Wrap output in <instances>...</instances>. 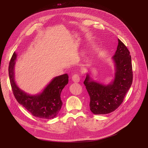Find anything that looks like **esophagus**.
<instances>
[{
    "label": "esophagus",
    "instance_id": "1",
    "mask_svg": "<svg viewBox=\"0 0 148 148\" xmlns=\"http://www.w3.org/2000/svg\"><path fill=\"white\" fill-rule=\"evenodd\" d=\"M72 79L74 82H78L80 80V77L78 74H75L73 75Z\"/></svg>",
    "mask_w": 148,
    "mask_h": 148
}]
</instances>
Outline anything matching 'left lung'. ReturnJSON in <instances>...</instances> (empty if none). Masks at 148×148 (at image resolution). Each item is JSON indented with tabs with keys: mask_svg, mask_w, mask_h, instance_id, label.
<instances>
[{
	"mask_svg": "<svg viewBox=\"0 0 148 148\" xmlns=\"http://www.w3.org/2000/svg\"><path fill=\"white\" fill-rule=\"evenodd\" d=\"M118 40L117 49L112 57L115 66L114 81L103 85L92 80L87 74L84 81L90 98V110L96 115L110 114L117 109L132 85L133 72L130 52L119 38Z\"/></svg>",
	"mask_w": 148,
	"mask_h": 148,
	"instance_id": "8db88e82",
	"label": "left lung"
}]
</instances>
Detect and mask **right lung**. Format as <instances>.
<instances>
[{"instance_id":"obj_1","label":"right lung","mask_w":148,"mask_h":148,"mask_svg":"<svg viewBox=\"0 0 148 148\" xmlns=\"http://www.w3.org/2000/svg\"><path fill=\"white\" fill-rule=\"evenodd\" d=\"M16 54L14 52L9 66V75L13 93L17 101L33 116L42 119H52L58 114L62 102L61 92L69 82L67 74L54 78L41 93L30 95L21 90L14 81V67Z\"/></svg>"}]
</instances>
